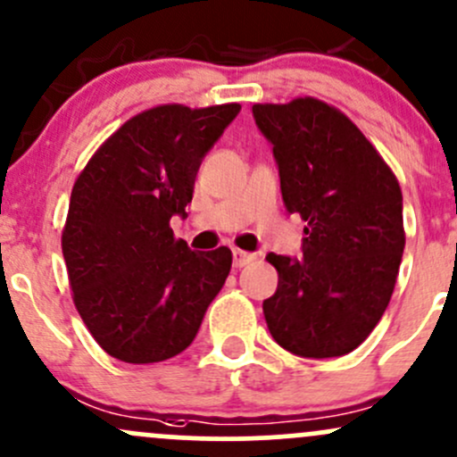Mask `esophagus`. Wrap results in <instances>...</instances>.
<instances>
[{
    "label": "esophagus",
    "mask_w": 457,
    "mask_h": 457,
    "mask_svg": "<svg viewBox=\"0 0 457 457\" xmlns=\"http://www.w3.org/2000/svg\"><path fill=\"white\" fill-rule=\"evenodd\" d=\"M232 258H234V267L237 269H243L245 264H249L253 260V253H247V252H240V249H234L232 252Z\"/></svg>",
    "instance_id": "esophagus-1"
}]
</instances>
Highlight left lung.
Returning a JSON list of instances; mask_svg holds the SVG:
<instances>
[{"instance_id":"obj_1","label":"left lung","mask_w":457,"mask_h":457,"mask_svg":"<svg viewBox=\"0 0 457 457\" xmlns=\"http://www.w3.org/2000/svg\"><path fill=\"white\" fill-rule=\"evenodd\" d=\"M273 145L286 210L299 212L302 258L269 253L279 282L262 310L279 347L336 358L367 340L397 282L405 247L397 178L340 110L312 97L255 104Z\"/></svg>"}]
</instances>
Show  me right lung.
Returning <instances> with one entry per match:
<instances>
[{
	"label": "right lung",
	"mask_w": 457,
	"mask_h": 457,
	"mask_svg": "<svg viewBox=\"0 0 457 457\" xmlns=\"http://www.w3.org/2000/svg\"><path fill=\"white\" fill-rule=\"evenodd\" d=\"M238 104H179L137 114L75 179L62 255L79 317L99 347L129 364L182 353L232 269V252H190L169 220L187 217L205 154Z\"/></svg>",
	"instance_id": "1"
}]
</instances>
